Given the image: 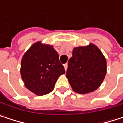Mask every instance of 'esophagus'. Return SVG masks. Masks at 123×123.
<instances>
[{
  "label": "esophagus",
  "mask_w": 123,
  "mask_h": 123,
  "mask_svg": "<svg viewBox=\"0 0 123 123\" xmlns=\"http://www.w3.org/2000/svg\"><path fill=\"white\" fill-rule=\"evenodd\" d=\"M67 67H68V65H67V64H64V69L67 71Z\"/></svg>",
  "instance_id": "obj_1"
}]
</instances>
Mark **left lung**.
<instances>
[{
    "instance_id": "left-lung-1",
    "label": "left lung",
    "mask_w": 123,
    "mask_h": 123,
    "mask_svg": "<svg viewBox=\"0 0 123 123\" xmlns=\"http://www.w3.org/2000/svg\"><path fill=\"white\" fill-rule=\"evenodd\" d=\"M106 73V59L96 45L73 49L66 77L74 92L82 94L94 92L102 83Z\"/></svg>"
}]
</instances>
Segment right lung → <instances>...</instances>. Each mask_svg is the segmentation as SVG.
Returning <instances> with one entry per match:
<instances>
[{
	"label": "right lung",
	"instance_id": "1",
	"mask_svg": "<svg viewBox=\"0 0 123 123\" xmlns=\"http://www.w3.org/2000/svg\"><path fill=\"white\" fill-rule=\"evenodd\" d=\"M53 46L34 43L24 54L21 75L25 87L38 96L51 92L59 77L65 73Z\"/></svg>",
	"mask_w": 123,
	"mask_h": 123
}]
</instances>
